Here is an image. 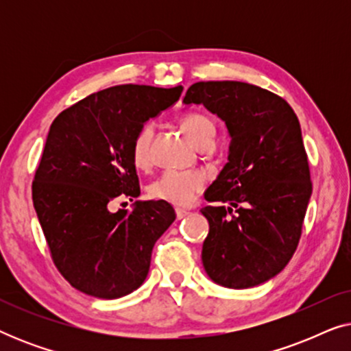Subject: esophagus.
<instances>
[{"instance_id":"obj_1","label":"esophagus","mask_w":351,"mask_h":351,"mask_svg":"<svg viewBox=\"0 0 351 351\" xmlns=\"http://www.w3.org/2000/svg\"><path fill=\"white\" fill-rule=\"evenodd\" d=\"M176 215H177V219H184L185 215H189V210H185V209H180V208H177L176 209Z\"/></svg>"}]
</instances>
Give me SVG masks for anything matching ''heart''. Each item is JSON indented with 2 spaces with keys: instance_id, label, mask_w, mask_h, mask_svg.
Returning <instances> with one entry per match:
<instances>
[{
  "instance_id": "obj_1",
  "label": "heart",
  "mask_w": 351,
  "mask_h": 351,
  "mask_svg": "<svg viewBox=\"0 0 351 351\" xmlns=\"http://www.w3.org/2000/svg\"><path fill=\"white\" fill-rule=\"evenodd\" d=\"M180 128L190 142L201 148L213 143L215 137V123L204 113H190L180 119ZM155 126L145 123L138 128L131 143V160L138 169H145L152 161V137ZM204 189V177L198 172L166 171L152 182L148 193L155 199L166 201L174 206H189L195 196Z\"/></svg>"
}]
</instances>
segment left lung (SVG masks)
<instances>
[{
	"label": "left lung",
	"instance_id": "left-lung-1",
	"mask_svg": "<svg viewBox=\"0 0 351 351\" xmlns=\"http://www.w3.org/2000/svg\"><path fill=\"white\" fill-rule=\"evenodd\" d=\"M184 104L204 105L232 138L228 162L204 193L215 204L201 209L204 270L230 289L267 282L294 256L311 196L299 119L280 95L241 81H199Z\"/></svg>",
	"mask_w": 351,
	"mask_h": 351
}]
</instances>
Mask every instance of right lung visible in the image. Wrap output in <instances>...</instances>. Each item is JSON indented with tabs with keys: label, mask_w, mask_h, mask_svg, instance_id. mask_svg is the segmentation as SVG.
Returning a JSON list of instances; mask_svg holds the SVG:
<instances>
[{
	"label": "right lung",
	"mask_w": 351,
	"mask_h": 351,
	"mask_svg": "<svg viewBox=\"0 0 351 351\" xmlns=\"http://www.w3.org/2000/svg\"><path fill=\"white\" fill-rule=\"evenodd\" d=\"M182 90L113 86L52 121L33 180V206L52 261L75 289L112 300L145 281L153 246L176 220L174 209L166 201H136L131 213H110L108 204L141 195L132 138Z\"/></svg>",
	"instance_id": "1"
}]
</instances>
